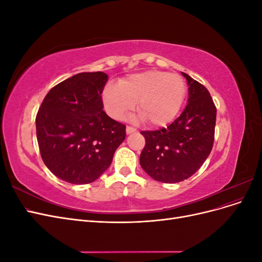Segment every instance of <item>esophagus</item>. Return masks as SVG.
<instances>
[{"instance_id":"34e87169","label":"esophagus","mask_w":262,"mask_h":262,"mask_svg":"<svg viewBox=\"0 0 262 262\" xmlns=\"http://www.w3.org/2000/svg\"><path fill=\"white\" fill-rule=\"evenodd\" d=\"M125 132H126V134H131V133L137 132V129L132 128V126H126V128H125Z\"/></svg>"}]
</instances>
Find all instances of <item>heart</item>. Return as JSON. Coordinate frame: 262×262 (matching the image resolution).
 <instances>
[{
  "label": "heart",
  "instance_id": "b5f03b06",
  "mask_svg": "<svg viewBox=\"0 0 262 262\" xmlns=\"http://www.w3.org/2000/svg\"><path fill=\"white\" fill-rule=\"evenodd\" d=\"M185 96L186 84L181 76L146 71L128 76L119 85H107L102 92V101L107 114L115 120L123 119L139 101L141 115L138 120L163 126L177 117Z\"/></svg>",
  "mask_w": 262,
  "mask_h": 262
}]
</instances>
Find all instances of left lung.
<instances>
[{"instance_id": "8db88e82", "label": "left lung", "mask_w": 262, "mask_h": 262, "mask_svg": "<svg viewBox=\"0 0 262 262\" xmlns=\"http://www.w3.org/2000/svg\"><path fill=\"white\" fill-rule=\"evenodd\" d=\"M188 104L167 128L142 131L145 146L140 165L153 179L175 184L191 177L211 153L216 108L209 91L188 74Z\"/></svg>"}]
</instances>
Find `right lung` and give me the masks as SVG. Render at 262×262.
Listing matches in <instances>:
<instances>
[{"label": "right lung", "instance_id": "right-lung-1", "mask_svg": "<svg viewBox=\"0 0 262 262\" xmlns=\"http://www.w3.org/2000/svg\"><path fill=\"white\" fill-rule=\"evenodd\" d=\"M104 72H83L55 85L36 117L37 141L47 167L63 181L85 185L113 162L125 125L104 112Z\"/></svg>", "mask_w": 262, "mask_h": 262}]
</instances>
